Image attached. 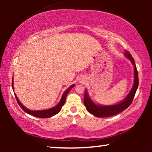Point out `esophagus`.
I'll list each match as a JSON object with an SVG mask.
<instances>
[{
  "label": "esophagus",
  "mask_w": 152,
  "mask_h": 152,
  "mask_svg": "<svg viewBox=\"0 0 152 152\" xmlns=\"http://www.w3.org/2000/svg\"><path fill=\"white\" fill-rule=\"evenodd\" d=\"M83 81H84V79L83 78L79 79V82H83Z\"/></svg>",
  "instance_id": "obj_1"
}]
</instances>
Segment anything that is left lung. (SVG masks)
Here are the masks:
<instances>
[{
    "label": "left lung",
    "mask_w": 152,
    "mask_h": 152,
    "mask_svg": "<svg viewBox=\"0 0 152 152\" xmlns=\"http://www.w3.org/2000/svg\"><path fill=\"white\" fill-rule=\"evenodd\" d=\"M124 56L126 58L132 62L134 68V81L133 87L131 89L130 92L126 95L123 100L113 105H102L95 103L90 97H89L88 91L86 89L84 93V104L86 108V110L92 115L96 116L97 118L109 117V116L115 115L123 111L124 110L129 107L132 103L133 99L136 94V92L138 87V74L137 71L136 66L135 65L134 58L128 51L124 52Z\"/></svg>",
    "instance_id": "obj_1"
}]
</instances>
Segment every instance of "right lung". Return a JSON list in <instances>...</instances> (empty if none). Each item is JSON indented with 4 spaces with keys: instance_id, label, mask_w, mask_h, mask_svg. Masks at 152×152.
Here are the masks:
<instances>
[{
    "instance_id": "add662e5",
    "label": "right lung",
    "mask_w": 152,
    "mask_h": 152,
    "mask_svg": "<svg viewBox=\"0 0 152 152\" xmlns=\"http://www.w3.org/2000/svg\"><path fill=\"white\" fill-rule=\"evenodd\" d=\"M13 82H14V81H13V78H12V89L14 90V83ZM74 86H75V84H72L70 87H68V88L66 89L65 91H64L63 95H62V96H61V99H60L59 102L58 103L57 105L55 106V107H53V108H50V109H48L38 110V111H33V110H30V109H28V108L24 107V106L22 104V103L20 102L19 99H18V98L17 97V96H16V95L15 94V93H14V95H15V97H16V100H17L18 105L21 107V109L23 110L26 113L30 114V115H33V116H34V117H37V118H48L53 117V116L56 115V114H57L60 111H61V107H63V106L64 105V104H65L66 98V96H67L68 93H69V91L71 90L72 88H73Z\"/></svg>"
}]
</instances>
